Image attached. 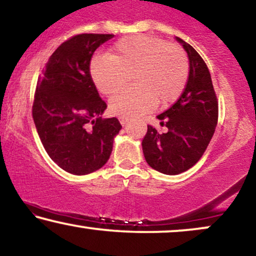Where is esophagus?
Listing matches in <instances>:
<instances>
[{
  "label": "esophagus",
  "mask_w": 256,
  "mask_h": 256,
  "mask_svg": "<svg viewBox=\"0 0 256 256\" xmlns=\"http://www.w3.org/2000/svg\"><path fill=\"white\" fill-rule=\"evenodd\" d=\"M119 122H120L122 125H125L126 122H128V118H122V117H120V118H119Z\"/></svg>",
  "instance_id": "1"
}]
</instances>
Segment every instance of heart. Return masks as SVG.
Here are the masks:
<instances>
[{"instance_id": "1", "label": "heart", "mask_w": 256, "mask_h": 256, "mask_svg": "<svg viewBox=\"0 0 256 256\" xmlns=\"http://www.w3.org/2000/svg\"><path fill=\"white\" fill-rule=\"evenodd\" d=\"M189 73V59L182 47L150 35L122 38L110 56L98 54L90 62L92 82L104 96L118 90L134 74L137 85L110 99V111L122 118L143 114L157 104H174L186 90Z\"/></svg>"}]
</instances>
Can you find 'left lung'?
I'll return each mask as SVG.
<instances>
[{
  "label": "left lung",
  "instance_id": "left-lung-1",
  "mask_svg": "<svg viewBox=\"0 0 256 256\" xmlns=\"http://www.w3.org/2000/svg\"><path fill=\"white\" fill-rule=\"evenodd\" d=\"M186 50L190 73L186 90L174 104L157 118L168 128L160 134L148 125L142 146L152 169L178 174L195 166L214 136L218 119V102L204 60L192 46L177 38Z\"/></svg>",
  "mask_w": 256,
  "mask_h": 256
}]
</instances>
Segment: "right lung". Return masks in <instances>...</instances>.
I'll return each mask as SVG.
<instances>
[{
  "instance_id": "1",
  "label": "right lung",
  "mask_w": 256,
  "mask_h": 256,
  "mask_svg": "<svg viewBox=\"0 0 256 256\" xmlns=\"http://www.w3.org/2000/svg\"><path fill=\"white\" fill-rule=\"evenodd\" d=\"M112 36L70 38L50 56L38 80L32 112L38 137L52 160L70 174H87L105 166L122 128L116 117H100L108 105L90 74L96 50Z\"/></svg>"
}]
</instances>
